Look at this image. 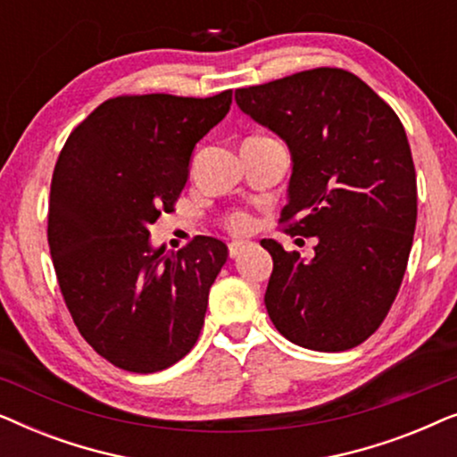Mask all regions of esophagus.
Returning <instances> with one entry per match:
<instances>
[{
    "label": "esophagus",
    "instance_id": "esophagus-1",
    "mask_svg": "<svg viewBox=\"0 0 457 457\" xmlns=\"http://www.w3.org/2000/svg\"><path fill=\"white\" fill-rule=\"evenodd\" d=\"M245 249H247V243H243V241L228 243V255H230V258H239V255L245 252Z\"/></svg>",
    "mask_w": 457,
    "mask_h": 457
}]
</instances>
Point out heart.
<instances>
[{
  "label": "heart",
  "mask_w": 457,
  "mask_h": 457,
  "mask_svg": "<svg viewBox=\"0 0 457 457\" xmlns=\"http://www.w3.org/2000/svg\"><path fill=\"white\" fill-rule=\"evenodd\" d=\"M227 227H228L230 233L245 235V233H249V230H252L253 220H252V216L245 214V212H237V214H230L228 216Z\"/></svg>",
  "instance_id": "obj_1"
}]
</instances>
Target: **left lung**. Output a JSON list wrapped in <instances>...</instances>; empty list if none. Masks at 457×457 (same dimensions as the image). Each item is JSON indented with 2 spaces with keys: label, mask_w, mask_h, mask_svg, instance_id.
I'll list each match as a JSON object with an SVG mask.
<instances>
[{
  "label": "left lung",
  "mask_w": 457,
  "mask_h": 457,
  "mask_svg": "<svg viewBox=\"0 0 457 457\" xmlns=\"http://www.w3.org/2000/svg\"><path fill=\"white\" fill-rule=\"evenodd\" d=\"M237 105L277 133L293 172L280 224L314 237L302 260L272 239L264 295L277 330L314 352L364 343L389 314L416 228V170L403 124L364 80L314 68L235 91Z\"/></svg>",
  "instance_id": "8db88e82"
}]
</instances>
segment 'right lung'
Instances as JSON below:
<instances>
[{
	"label": "right lung",
	"instance_id": "obj_1",
	"mask_svg": "<svg viewBox=\"0 0 457 457\" xmlns=\"http://www.w3.org/2000/svg\"><path fill=\"white\" fill-rule=\"evenodd\" d=\"M230 102V89L112 97L72 130L55 162L47 243L60 291L83 339L122 370L177 364L204 327L227 245L197 235L179 252L154 249L147 227L174 210L193 147Z\"/></svg>",
	"mask_w": 457,
	"mask_h": 457
}]
</instances>
